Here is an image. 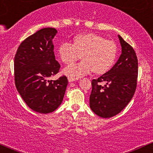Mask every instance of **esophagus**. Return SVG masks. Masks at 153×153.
<instances>
[{
  "label": "esophagus",
  "mask_w": 153,
  "mask_h": 153,
  "mask_svg": "<svg viewBox=\"0 0 153 153\" xmlns=\"http://www.w3.org/2000/svg\"><path fill=\"white\" fill-rule=\"evenodd\" d=\"M78 79H75V78H68V81L70 82H73V81H75V80H77Z\"/></svg>",
  "instance_id": "1"
}]
</instances>
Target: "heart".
<instances>
[{"mask_svg": "<svg viewBox=\"0 0 153 153\" xmlns=\"http://www.w3.org/2000/svg\"><path fill=\"white\" fill-rule=\"evenodd\" d=\"M57 54L66 65L74 64L81 56L82 62L67 67L62 71L68 78L77 79L93 71L97 75L109 71L117 58V47L114 42L99 35L85 33L75 36L72 45L61 44L57 49Z\"/></svg>", "mask_w": 153, "mask_h": 153, "instance_id": "heart-1", "label": "heart"}]
</instances>
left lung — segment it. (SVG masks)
<instances>
[{
    "mask_svg": "<svg viewBox=\"0 0 153 153\" xmlns=\"http://www.w3.org/2000/svg\"><path fill=\"white\" fill-rule=\"evenodd\" d=\"M122 54L113 68L93 80L90 107L96 114L110 118L125 108L134 96L138 75V61L134 49L121 36ZM103 82V87L100 83Z\"/></svg>",
    "mask_w": 153,
    "mask_h": 153,
    "instance_id": "8db88e82",
    "label": "left lung"
}]
</instances>
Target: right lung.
I'll list each match as a JSON object with an SVG mask.
<instances>
[{
  "label": "right lung",
  "mask_w": 153,
  "mask_h": 153,
  "mask_svg": "<svg viewBox=\"0 0 153 153\" xmlns=\"http://www.w3.org/2000/svg\"><path fill=\"white\" fill-rule=\"evenodd\" d=\"M57 31L44 28L21 43L14 58L15 84L28 106L40 114L57 109L62 102L68 78L48 80L59 72L52 42Z\"/></svg>",
  "instance_id": "right-lung-1"
}]
</instances>
